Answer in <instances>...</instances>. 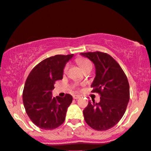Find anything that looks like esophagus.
Segmentation results:
<instances>
[{
	"label": "esophagus",
	"instance_id": "1",
	"mask_svg": "<svg viewBox=\"0 0 151 151\" xmlns=\"http://www.w3.org/2000/svg\"><path fill=\"white\" fill-rule=\"evenodd\" d=\"M73 99H75V100H77V99L80 98V96H79V95H73Z\"/></svg>",
	"mask_w": 151,
	"mask_h": 151
}]
</instances>
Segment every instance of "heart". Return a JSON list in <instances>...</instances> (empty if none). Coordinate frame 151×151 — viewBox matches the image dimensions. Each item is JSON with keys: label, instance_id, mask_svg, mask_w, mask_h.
Instances as JSON below:
<instances>
[{"label": "heart", "instance_id": "1", "mask_svg": "<svg viewBox=\"0 0 151 151\" xmlns=\"http://www.w3.org/2000/svg\"><path fill=\"white\" fill-rule=\"evenodd\" d=\"M78 62L79 64H80V67L81 68V69L84 68L85 67L88 66L89 65H92V63H91V62L88 60V59H84V58L79 59L78 60ZM68 65H67L65 67V68H64V73H65L66 71H68Z\"/></svg>", "mask_w": 151, "mask_h": 151}]
</instances>
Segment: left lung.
Returning a JSON list of instances; mask_svg holds the SVG:
<instances>
[{
  "instance_id": "left-lung-1",
  "label": "left lung",
  "mask_w": 151,
  "mask_h": 151,
  "mask_svg": "<svg viewBox=\"0 0 151 151\" xmlns=\"http://www.w3.org/2000/svg\"><path fill=\"white\" fill-rule=\"evenodd\" d=\"M93 63L96 76L91 85L92 92L100 95V101L89 102L83 111L86 122L93 129L102 131L112 128L127 110L130 99V87L127 76L110 55L96 52L81 53Z\"/></svg>"
}]
</instances>
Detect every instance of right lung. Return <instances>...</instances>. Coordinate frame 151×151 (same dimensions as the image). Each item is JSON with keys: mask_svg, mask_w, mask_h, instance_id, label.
I'll use <instances>...</instances> for the list:
<instances>
[{"mask_svg": "<svg viewBox=\"0 0 151 151\" xmlns=\"http://www.w3.org/2000/svg\"><path fill=\"white\" fill-rule=\"evenodd\" d=\"M71 55H56L44 59L31 70L24 84L23 101L31 120L39 128L53 130L59 127L65 119L67 110L73 98L52 97L56 80L63 79V69Z\"/></svg>", "mask_w": 151, "mask_h": 151, "instance_id": "add662e5", "label": "right lung"}]
</instances>
